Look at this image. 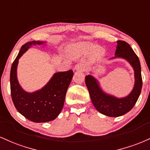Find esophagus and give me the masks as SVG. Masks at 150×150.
Listing matches in <instances>:
<instances>
[{
  "mask_svg": "<svg viewBox=\"0 0 150 150\" xmlns=\"http://www.w3.org/2000/svg\"><path fill=\"white\" fill-rule=\"evenodd\" d=\"M85 67L84 66V65L81 64V63H79V64H77L75 66V68L74 70H76V71H85Z\"/></svg>",
  "mask_w": 150,
  "mask_h": 150,
  "instance_id": "1",
  "label": "esophagus"
}]
</instances>
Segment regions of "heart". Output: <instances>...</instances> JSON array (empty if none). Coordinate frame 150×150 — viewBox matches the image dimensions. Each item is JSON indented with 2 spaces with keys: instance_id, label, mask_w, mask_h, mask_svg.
I'll use <instances>...</instances> for the list:
<instances>
[{
  "instance_id": "b5f03b06",
  "label": "heart",
  "mask_w": 150,
  "mask_h": 150,
  "mask_svg": "<svg viewBox=\"0 0 150 150\" xmlns=\"http://www.w3.org/2000/svg\"><path fill=\"white\" fill-rule=\"evenodd\" d=\"M95 46L90 43H81L77 44L75 48V53L76 55H79L80 53H87L90 52L94 49ZM104 53V51L102 48L97 47L94 49L93 52V56L95 58H99L102 56Z\"/></svg>"
}]
</instances>
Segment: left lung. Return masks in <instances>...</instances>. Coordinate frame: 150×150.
Here are the masks:
<instances>
[{
  "mask_svg": "<svg viewBox=\"0 0 150 150\" xmlns=\"http://www.w3.org/2000/svg\"><path fill=\"white\" fill-rule=\"evenodd\" d=\"M125 59L132 65L135 72V85L127 97L116 98L106 94L99 87L98 81L91 75L85 77V84L89 90L92 104L99 112L110 117L123 116L135 106L142 86L140 60L130 46L124 41H117L115 57Z\"/></svg>",
  "mask_w": 150,
  "mask_h": 150,
  "instance_id": "obj_1",
  "label": "left lung"
}]
</instances>
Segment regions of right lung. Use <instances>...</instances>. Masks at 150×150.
I'll return each instance as SVG.
<instances>
[{"instance_id": "1", "label": "right lung", "mask_w": 150, "mask_h": 150, "mask_svg": "<svg viewBox=\"0 0 150 150\" xmlns=\"http://www.w3.org/2000/svg\"><path fill=\"white\" fill-rule=\"evenodd\" d=\"M45 42L32 41L22 45L10 70V92L13 104L18 112L31 121L45 123L54 120L61 112L65 95L72 78V70L53 75L43 88L32 93L23 90L17 78L18 60L32 46H39Z\"/></svg>"}]
</instances>
